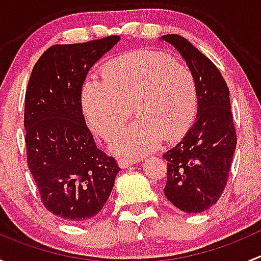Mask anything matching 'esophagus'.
<instances>
[{
    "instance_id": "1",
    "label": "esophagus",
    "mask_w": 261,
    "mask_h": 261,
    "mask_svg": "<svg viewBox=\"0 0 261 261\" xmlns=\"http://www.w3.org/2000/svg\"><path fill=\"white\" fill-rule=\"evenodd\" d=\"M118 163V167L121 168V169H125V168L130 167V165L135 164V160L134 159H128V158H120V159L117 160Z\"/></svg>"
}]
</instances>
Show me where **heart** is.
Wrapping results in <instances>:
<instances>
[{
	"label": "heart",
	"instance_id": "heart-1",
	"mask_svg": "<svg viewBox=\"0 0 261 261\" xmlns=\"http://www.w3.org/2000/svg\"><path fill=\"white\" fill-rule=\"evenodd\" d=\"M81 105L89 127L106 140L126 122L133 105L139 118L118 134L111 150L136 158L158 149L164 136L174 140L188 131L198 109L197 82L170 55L139 50L110 60L103 77L87 75Z\"/></svg>",
	"mask_w": 261,
	"mask_h": 261
}]
</instances>
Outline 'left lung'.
<instances>
[{
  "label": "left lung",
  "mask_w": 261,
  "mask_h": 261,
  "mask_svg": "<svg viewBox=\"0 0 261 261\" xmlns=\"http://www.w3.org/2000/svg\"><path fill=\"white\" fill-rule=\"evenodd\" d=\"M162 39L186 60L198 92L196 122L163 155L168 162L164 194L180 211L201 213L222 194L238 143L230 91L217 67L187 39L175 34Z\"/></svg>",
  "instance_id": "8db88e82"
}]
</instances>
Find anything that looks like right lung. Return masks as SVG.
Instances as JSON below:
<instances>
[{"mask_svg": "<svg viewBox=\"0 0 261 261\" xmlns=\"http://www.w3.org/2000/svg\"><path fill=\"white\" fill-rule=\"evenodd\" d=\"M120 36L53 45L39 58L25 94L28 165L45 208L82 222L102 210L120 167L97 149L87 127L81 88L94 63Z\"/></svg>", "mask_w": 261, "mask_h": 261, "instance_id": "obj_1", "label": "right lung"}]
</instances>
